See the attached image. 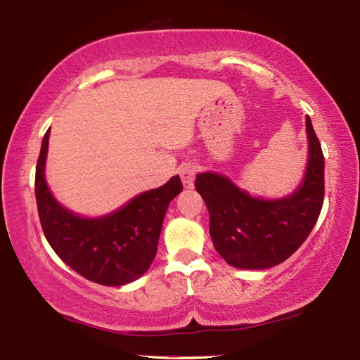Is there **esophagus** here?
<instances>
[{"instance_id": "34e87169", "label": "esophagus", "mask_w": 360, "mask_h": 360, "mask_svg": "<svg viewBox=\"0 0 360 360\" xmlns=\"http://www.w3.org/2000/svg\"><path fill=\"white\" fill-rule=\"evenodd\" d=\"M181 174V181L184 184L186 188H192L193 187V181H195V168L192 165H186L179 169Z\"/></svg>"}]
</instances>
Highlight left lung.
<instances>
[{"instance_id": "left-lung-1", "label": "left lung", "mask_w": 360, "mask_h": 360, "mask_svg": "<svg viewBox=\"0 0 360 360\" xmlns=\"http://www.w3.org/2000/svg\"><path fill=\"white\" fill-rule=\"evenodd\" d=\"M308 162L294 192L260 198L227 176L198 173L195 188L210 211V235L219 255L243 270H265L289 259L313 230L324 202V155L307 115Z\"/></svg>"}]
</instances>
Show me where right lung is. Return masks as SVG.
<instances>
[{
  "mask_svg": "<svg viewBox=\"0 0 360 360\" xmlns=\"http://www.w3.org/2000/svg\"><path fill=\"white\" fill-rule=\"evenodd\" d=\"M49 136L51 130L42 138L34 181L39 221L49 245L89 281L125 285L141 278L157 254L168 205L182 191L179 176H173L165 186L138 193L109 214H76L53 197L46 182Z\"/></svg>",
  "mask_w": 360,
  "mask_h": 360,
  "instance_id": "obj_1",
  "label": "right lung"
}]
</instances>
